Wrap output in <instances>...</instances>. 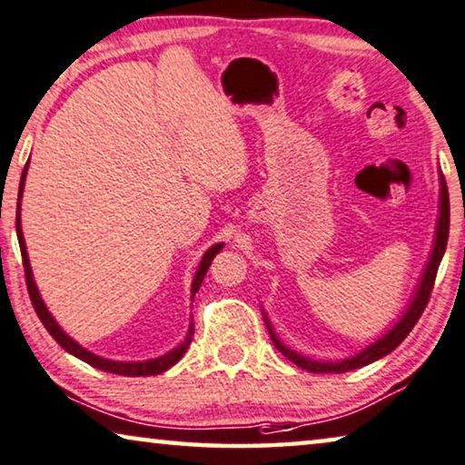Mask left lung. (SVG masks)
Wrapping results in <instances>:
<instances>
[{
    "mask_svg": "<svg viewBox=\"0 0 465 465\" xmlns=\"http://www.w3.org/2000/svg\"><path fill=\"white\" fill-rule=\"evenodd\" d=\"M447 240H449V192H447V182L445 177L440 175V219H439V230H436V242H434V251L430 256V262H428L426 267V273H424V280L420 283V290H418V296H415L411 307L407 313L403 315V320H401L394 328L388 331L384 338H380L376 344H371L370 349H365L363 352H359L357 357H351V359H344V361H338V363H317V361H309V359L301 357L299 352H292L290 349H286L280 341H277V336L269 328V334H272V341L277 346V351L282 352L283 357L290 359L294 365L302 367V370H307L311 373H342V371H351V370H357V367H363L371 361H378V359L386 357L388 352H392L397 346L405 341L407 336H410V331L413 330V325L418 323V320L424 313L428 301H430V294H432V288H434V280H436V272H439V265L442 261V254H445V248H447Z\"/></svg>",
    "mask_w": 465,
    "mask_h": 465,
    "instance_id": "8db88e82",
    "label": "left lung"
}]
</instances>
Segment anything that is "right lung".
<instances>
[{
  "mask_svg": "<svg viewBox=\"0 0 465 465\" xmlns=\"http://www.w3.org/2000/svg\"><path fill=\"white\" fill-rule=\"evenodd\" d=\"M26 169H29V164L25 166L23 171V177H20V188H18V206H16V233H18V244H20V254H23V265H25V280H26V290H29V296H31V302H33V309L37 317L41 320V323L45 325V330L50 331V336L54 338L55 342H58L62 349L66 352H71V355L79 357L81 361L89 363L92 367H98L102 371H110V373H119V376H156V373H163L169 370V367L175 365L179 359L183 357V352L188 351V346L192 342V336H193V323H190V331L188 336H185V341L177 346L175 351L166 352L164 357H158L154 361H143V363H121V361H108V359H102L98 355H94V352H89L85 349H81V346L71 341L64 331L58 328V323L54 322V317L50 315V311L45 309L44 301H41V296L37 292V286H35L33 282V273H31V265H29V256H26V246H25V238H23V230H20V198H23V188H25V177H26ZM223 244H214L213 248H209V252L203 256V262H200L196 277H193L192 282V296L198 292L200 283H203L206 272H209L211 262L214 259V254H217Z\"/></svg>",
  "mask_w": 465,
  "mask_h": 465,
  "instance_id": "1",
  "label": "right lung"
}]
</instances>
